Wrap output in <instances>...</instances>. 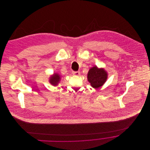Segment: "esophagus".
<instances>
[{"mask_svg":"<svg viewBox=\"0 0 150 150\" xmlns=\"http://www.w3.org/2000/svg\"><path fill=\"white\" fill-rule=\"evenodd\" d=\"M73 74L75 75V76H80V72L79 71H73Z\"/></svg>","mask_w":150,"mask_h":150,"instance_id":"esophagus-1","label":"esophagus"}]
</instances>
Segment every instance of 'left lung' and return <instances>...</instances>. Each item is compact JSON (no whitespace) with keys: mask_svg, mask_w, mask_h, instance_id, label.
Listing matches in <instances>:
<instances>
[{"mask_svg":"<svg viewBox=\"0 0 150 150\" xmlns=\"http://www.w3.org/2000/svg\"><path fill=\"white\" fill-rule=\"evenodd\" d=\"M88 81L93 88H98L103 86L107 79V71L103 68H98L95 66L91 68L87 74Z\"/></svg>","mask_w":150,"mask_h":150,"instance_id":"8db88e82","label":"left lung"}]
</instances>
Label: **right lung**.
Instances as JSON below:
<instances>
[{
    "mask_svg": "<svg viewBox=\"0 0 150 150\" xmlns=\"http://www.w3.org/2000/svg\"><path fill=\"white\" fill-rule=\"evenodd\" d=\"M61 80V76L58 73H54L50 77V83L52 86H56L58 84Z\"/></svg>",
    "mask_w": 150,
    "mask_h": 150,
    "instance_id": "right-lung-1",
    "label": "right lung"
}]
</instances>
